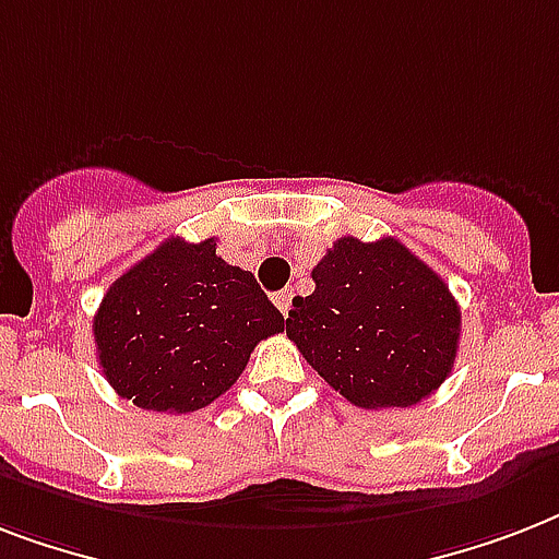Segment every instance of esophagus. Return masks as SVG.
<instances>
[{"instance_id": "obj_1", "label": "esophagus", "mask_w": 559, "mask_h": 559, "mask_svg": "<svg viewBox=\"0 0 559 559\" xmlns=\"http://www.w3.org/2000/svg\"><path fill=\"white\" fill-rule=\"evenodd\" d=\"M272 301H275V307H278L281 313L287 316L289 305H293V289H281V293H275V296H272Z\"/></svg>"}]
</instances>
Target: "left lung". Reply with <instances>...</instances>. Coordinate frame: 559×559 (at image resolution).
I'll use <instances>...</instances> for the list:
<instances>
[{"label":"left lung","mask_w":559,"mask_h":559,"mask_svg":"<svg viewBox=\"0 0 559 559\" xmlns=\"http://www.w3.org/2000/svg\"><path fill=\"white\" fill-rule=\"evenodd\" d=\"M293 298L287 336L354 406L406 408L429 397L459 354L461 307L397 237H340Z\"/></svg>","instance_id":"8db88e82"}]
</instances>
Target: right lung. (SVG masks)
Listing matches in <instances>:
<instances>
[{
	"mask_svg": "<svg viewBox=\"0 0 559 559\" xmlns=\"http://www.w3.org/2000/svg\"><path fill=\"white\" fill-rule=\"evenodd\" d=\"M92 331L121 397L186 415L235 385L254 345L284 331V316L252 272L217 258L214 237H170L107 289Z\"/></svg>",
	"mask_w": 559,
	"mask_h": 559,
	"instance_id": "add662e5",
	"label": "right lung"
}]
</instances>
